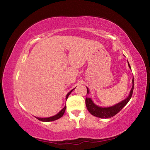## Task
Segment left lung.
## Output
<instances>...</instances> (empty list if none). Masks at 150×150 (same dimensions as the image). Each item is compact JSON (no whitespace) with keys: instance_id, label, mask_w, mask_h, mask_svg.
<instances>
[{"instance_id":"8db88e82","label":"left lung","mask_w":150,"mask_h":150,"mask_svg":"<svg viewBox=\"0 0 150 150\" xmlns=\"http://www.w3.org/2000/svg\"><path fill=\"white\" fill-rule=\"evenodd\" d=\"M128 64L129 68L131 69V67H130L128 62ZM132 84L133 86L132 90L130 91V93L129 95H128V97H127L126 99H124L118 104L110 107L103 108L98 106L97 105L95 104L92 101L91 98L86 97V108L89 111V112L91 115H93V116L102 118V119H108V118H111L115 116L116 114L119 113L127 104H128L129 100H130V98H132L133 91V87H134V79H133V77L132 79ZM88 93H90V91H89L88 88H87V94Z\"/></svg>"}]
</instances>
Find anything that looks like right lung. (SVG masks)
I'll use <instances>...</instances> for the list:
<instances>
[{
	"instance_id": "add662e5",
	"label": "right lung",
	"mask_w": 150,
	"mask_h": 150,
	"mask_svg": "<svg viewBox=\"0 0 150 150\" xmlns=\"http://www.w3.org/2000/svg\"><path fill=\"white\" fill-rule=\"evenodd\" d=\"M74 89H75V88H74ZM74 89H73L72 90L70 91L69 92V93H68V94H67V95H66V100L68 99V96H69V95H70V93H71L72 91H73V90H74ZM66 108V106H64V108L63 109H62V110L60 111V112H59V113H57V115H54V116H53V117H47V118H39V117H36V118H37V119L38 120L42 121V122H50V121L55 120H57V119H60V117H62L63 116L64 113V112H65Z\"/></svg>"
}]
</instances>
